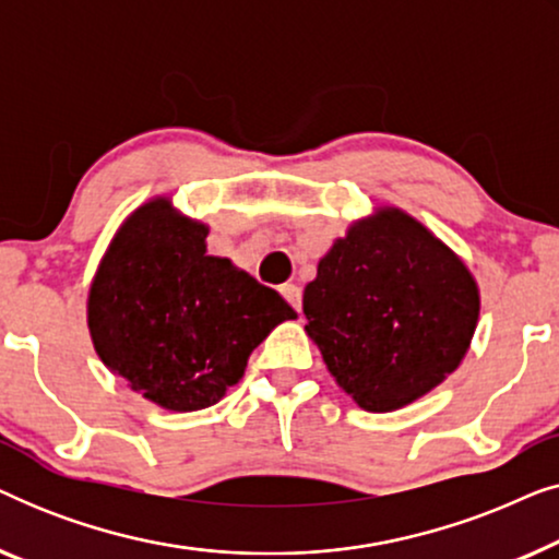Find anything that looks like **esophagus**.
Wrapping results in <instances>:
<instances>
[{
	"instance_id": "obj_1",
	"label": "esophagus",
	"mask_w": 559,
	"mask_h": 559,
	"mask_svg": "<svg viewBox=\"0 0 559 559\" xmlns=\"http://www.w3.org/2000/svg\"><path fill=\"white\" fill-rule=\"evenodd\" d=\"M280 293L289 305H293L297 312H300V308H302V289L300 287H297V285H282Z\"/></svg>"
}]
</instances>
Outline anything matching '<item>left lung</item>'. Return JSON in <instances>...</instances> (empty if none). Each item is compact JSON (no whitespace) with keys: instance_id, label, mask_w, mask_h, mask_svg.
Listing matches in <instances>:
<instances>
[{"instance_id":"left-lung-1","label":"left lung","mask_w":559,"mask_h":559,"mask_svg":"<svg viewBox=\"0 0 559 559\" xmlns=\"http://www.w3.org/2000/svg\"><path fill=\"white\" fill-rule=\"evenodd\" d=\"M305 331L366 412H394L461 366L480 295L461 259L400 209L348 226L305 287Z\"/></svg>"}]
</instances>
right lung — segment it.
I'll use <instances>...</instances> for the list:
<instances>
[{
	"mask_svg": "<svg viewBox=\"0 0 559 559\" xmlns=\"http://www.w3.org/2000/svg\"><path fill=\"white\" fill-rule=\"evenodd\" d=\"M209 226L152 198L98 264L88 331L98 358L170 412L216 404L259 343L297 312L231 259L205 254Z\"/></svg>",
	"mask_w": 559,
	"mask_h": 559,
	"instance_id": "right-lung-1",
	"label": "right lung"
}]
</instances>
